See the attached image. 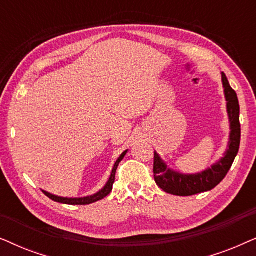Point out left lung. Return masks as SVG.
Wrapping results in <instances>:
<instances>
[{
    "label": "left lung",
    "instance_id": "8db88e82",
    "mask_svg": "<svg viewBox=\"0 0 256 256\" xmlns=\"http://www.w3.org/2000/svg\"><path fill=\"white\" fill-rule=\"evenodd\" d=\"M222 76L227 101V113H228L230 122L228 149H227L225 156L218 163L214 164L211 169H208L197 174H182L168 169L166 163L155 152V156H154V178H155L156 184L166 194L186 197V196H194L212 190L226 177L234 160H236L238 152H239L241 138L239 100H238L236 90L230 86L225 73L222 72Z\"/></svg>",
    "mask_w": 256,
    "mask_h": 256
}]
</instances>
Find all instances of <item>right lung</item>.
<instances>
[{
    "label": "right lung",
    "mask_w": 256,
    "mask_h": 256,
    "mask_svg": "<svg viewBox=\"0 0 256 256\" xmlns=\"http://www.w3.org/2000/svg\"><path fill=\"white\" fill-rule=\"evenodd\" d=\"M126 154H127V150H126L124 152H122V155L118 157L116 162H115L113 170H112V174L110 177V180L107 182V184L104 185V188H102V190L99 191L96 194L90 196V197H84V198H62V197H57V196L48 194V192H46V191H43V194L46 196V197L52 199L54 202H62V204H68V205H88V204H92V202H96L98 200H101V199H104V197H106V196L110 194L112 188H113V184H114V180H115V172H116L118 163H120L121 160H124Z\"/></svg>",
    "instance_id": "1"
}]
</instances>
